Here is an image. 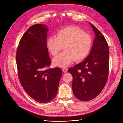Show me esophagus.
Returning a JSON list of instances; mask_svg holds the SVG:
<instances>
[{
    "label": "esophagus",
    "instance_id": "esophagus-1",
    "mask_svg": "<svg viewBox=\"0 0 123 123\" xmlns=\"http://www.w3.org/2000/svg\"><path fill=\"white\" fill-rule=\"evenodd\" d=\"M62 70V71L64 73H66V72H67V71H68V69L67 68H63Z\"/></svg>",
    "mask_w": 123,
    "mask_h": 123
}]
</instances>
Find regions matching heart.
I'll list each match as a JSON object with an SVG mask.
<instances>
[{
	"instance_id": "b5f03b06",
	"label": "heart",
	"mask_w": 123,
	"mask_h": 123,
	"mask_svg": "<svg viewBox=\"0 0 123 123\" xmlns=\"http://www.w3.org/2000/svg\"><path fill=\"white\" fill-rule=\"evenodd\" d=\"M92 38L89 33L75 27H68L57 32L56 37L48 38L46 46L52 56H56L64 47V52L53 59L55 66L65 67L75 60L86 57L91 50Z\"/></svg>"
}]
</instances>
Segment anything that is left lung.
<instances>
[{"label":"left lung","mask_w":123,"mask_h":123,"mask_svg":"<svg viewBox=\"0 0 123 123\" xmlns=\"http://www.w3.org/2000/svg\"><path fill=\"white\" fill-rule=\"evenodd\" d=\"M95 35L90 54L80 64L70 68L72 90L78 99L88 101L95 98L105 87L109 73V47L105 37L90 24Z\"/></svg>","instance_id":"obj_1"}]
</instances>
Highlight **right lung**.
I'll return each mask as SVG.
<instances>
[{
    "instance_id": "add662e5",
    "label": "right lung",
    "mask_w": 123,
    "mask_h": 123,
    "mask_svg": "<svg viewBox=\"0 0 123 123\" xmlns=\"http://www.w3.org/2000/svg\"><path fill=\"white\" fill-rule=\"evenodd\" d=\"M47 26L34 25L30 27L17 47L16 59L19 80L26 93L40 103L50 102L57 94L62 71L51 65L46 46Z\"/></svg>"
}]
</instances>
